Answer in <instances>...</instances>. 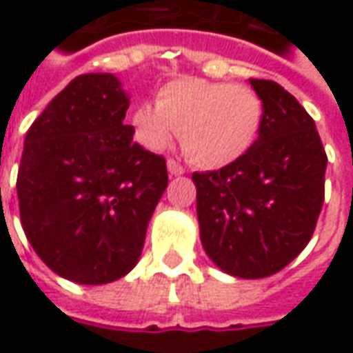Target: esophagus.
Segmentation results:
<instances>
[{
  "mask_svg": "<svg viewBox=\"0 0 353 353\" xmlns=\"http://www.w3.org/2000/svg\"><path fill=\"white\" fill-rule=\"evenodd\" d=\"M166 166H168L170 176H181V174H185L183 166H181L179 162L174 161V159H170V161L166 162Z\"/></svg>",
  "mask_w": 353,
  "mask_h": 353,
  "instance_id": "esophagus-1",
  "label": "esophagus"
}]
</instances>
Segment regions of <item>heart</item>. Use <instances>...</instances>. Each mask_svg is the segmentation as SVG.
Wrapping results in <instances>:
<instances>
[{"instance_id":"obj_1","label":"heart","mask_w":353,"mask_h":353,"mask_svg":"<svg viewBox=\"0 0 353 353\" xmlns=\"http://www.w3.org/2000/svg\"><path fill=\"white\" fill-rule=\"evenodd\" d=\"M141 145L162 151L181 132L192 164L217 170L240 161L263 126V101L244 85L183 77L164 85L157 103H141L132 115Z\"/></svg>"}]
</instances>
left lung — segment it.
Masks as SVG:
<instances>
[{
  "label": "left lung",
  "mask_w": 353,
  "mask_h": 353,
  "mask_svg": "<svg viewBox=\"0 0 353 353\" xmlns=\"http://www.w3.org/2000/svg\"><path fill=\"white\" fill-rule=\"evenodd\" d=\"M263 126L230 166L194 172L200 240L223 272L257 280L280 272L310 242L325 194L327 154L316 123L274 81L250 79Z\"/></svg>",
  "instance_id": "obj_1"
}]
</instances>
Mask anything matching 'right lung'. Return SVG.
I'll list each match as a JSON object with an SVG mask.
<instances>
[{"label": "right lung", "mask_w": 353, "mask_h": 353, "mask_svg": "<svg viewBox=\"0 0 353 353\" xmlns=\"http://www.w3.org/2000/svg\"><path fill=\"white\" fill-rule=\"evenodd\" d=\"M130 96L113 73H85L57 94L24 139L20 221L39 259L83 285L138 265L168 185L166 161L132 141Z\"/></svg>", "instance_id": "1"}]
</instances>
